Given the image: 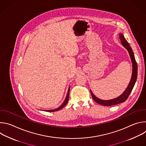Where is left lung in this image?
<instances>
[{"label": "left lung", "mask_w": 146, "mask_h": 146, "mask_svg": "<svg viewBox=\"0 0 146 146\" xmlns=\"http://www.w3.org/2000/svg\"><path fill=\"white\" fill-rule=\"evenodd\" d=\"M119 38L121 41V43L122 44V46L125 48L129 54V55L131 56V59L132 60V78L131 80V81L129 82V84L127 87V88L126 89V90L124 91V92L120 95L119 97L112 99V100H103L101 99H98V98H96L92 92L91 91H90L92 97L93 98V99L98 103L100 104V105H102V106H113V105H117V104L124 102L125 101L128 96H129L130 94L131 93L133 88L135 84V82L137 79V62L135 60V56H134V54L133 52V51L131 48V47H130L129 43L127 42V41L126 40V39L125 38V37H123V35L120 33L119 35Z\"/></svg>", "instance_id": "8db88e82"}]
</instances>
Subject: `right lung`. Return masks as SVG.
Listing matches in <instances>:
<instances>
[{
  "instance_id": "add662e5",
  "label": "right lung",
  "mask_w": 146,
  "mask_h": 146,
  "mask_svg": "<svg viewBox=\"0 0 146 146\" xmlns=\"http://www.w3.org/2000/svg\"><path fill=\"white\" fill-rule=\"evenodd\" d=\"M69 92H70V87L69 88V90H68V94H67V96L65 98V101L64 102V103H62V105L58 109H56L55 110H45V111H50V112H51V111H58V110H60V109H62V108H63L65 106H66V105L67 104L68 100H69Z\"/></svg>"
}]
</instances>
